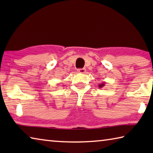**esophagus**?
<instances>
[{
    "label": "esophagus",
    "instance_id": "34e87169",
    "mask_svg": "<svg viewBox=\"0 0 153 153\" xmlns=\"http://www.w3.org/2000/svg\"><path fill=\"white\" fill-rule=\"evenodd\" d=\"M77 72H79L80 74H84L86 73V69L82 68V69H77Z\"/></svg>",
    "mask_w": 153,
    "mask_h": 153
}]
</instances>
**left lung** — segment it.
<instances>
[{
  "instance_id": "obj_1",
  "label": "left lung",
  "mask_w": 153,
  "mask_h": 153,
  "mask_svg": "<svg viewBox=\"0 0 153 153\" xmlns=\"http://www.w3.org/2000/svg\"><path fill=\"white\" fill-rule=\"evenodd\" d=\"M105 82H102V84H100L98 85V87H99V88H103V87L105 86Z\"/></svg>"
}]
</instances>
